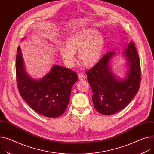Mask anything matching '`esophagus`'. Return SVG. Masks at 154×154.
Segmentation results:
<instances>
[{
    "label": "esophagus",
    "mask_w": 154,
    "mask_h": 154,
    "mask_svg": "<svg viewBox=\"0 0 154 154\" xmlns=\"http://www.w3.org/2000/svg\"><path fill=\"white\" fill-rule=\"evenodd\" d=\"M78 78L79 79H84L85 78V75L83 73H81V72H79L78 73Z\"/></svg>",
    "instance_id": "obj_1"
}]
</instances>
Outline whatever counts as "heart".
I'll list each match as a JSON object with an SVG mask.
<instances>
[{"instance_id": "1", "label": "heart", "mask_w": 154, "mask_h": 154, "mask_svg": "<svg viewBox=\"0 0 154 154\" xmlns=\"http://www.w3.org/2000/svg\"><path fill=\"white\" fill-rule=\"evenodd\" d=\"M67 46L60 47V54L65 63L73 66L76 61V53L79 52L81 63L86 66L95 65L101 57L104 39L98 31L86 28L71 36L66 41Z\"/></svg>"}]
</instances>
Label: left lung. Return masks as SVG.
<instances>
[{
	"label": "left lung",
	"instance_id": "obj_1",
	"mask_svg": "<svg viewBox=\"0 0 154 154\" xmlns=\"http://www.w3.org/2000/svg\"><path fill=\"white\" fill-rule=\"evenodd\" d=\"M129 69L126 78H116L110 67V59L115 55L110 52L86 72L92 91L94 108L100 113L109 115L121 111L137 93L140 82V64L136 47L130 42L124 51Z\"/></svg>",
	"mask_w": 154,
	"mask_h": 154
}]
</instances>
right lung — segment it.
<instances>
[{
	"label": "right lung",
	"instance_id": "obj_1",
	"mask_svg": "<svg viewBox=\"0 0 154 154\" xmlns=\"http://www.w3.org/2000/svg\"><path fill=\"white\" fill-rule=\"evenodd\" d=\"M15 68L20 96L35 112L49 118L60 116L65 112L72 88L78 80L76 73L55 65L44 77L34 79L28 76L25 69L20 46Z\"/></svg>",
	"mask_w": 154,
	"mask_h": 154
}]
</instances>
